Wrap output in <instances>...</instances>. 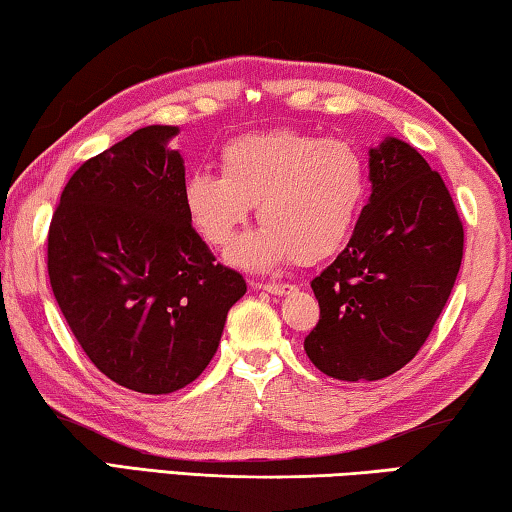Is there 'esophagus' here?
I'll return each instance as SVG.
<instances>
[{
	"label": "esophagus",
	"instance_id": "esophagus-1",
	"mask_svg": "<svg viewBox=\"0 0 512 512\" xmlns=\"http://www.w3.org/2000/svg\"><path fill=\"white\" fill-rule=\"evenodd\" d=\"M251 288L254 290H265V293H272V295H290L295 290V286H290V283H263V281H254L251 283Z\"/></svg>",
	"mask_w": 512,
	"mask_h": 512
}]
</instances>
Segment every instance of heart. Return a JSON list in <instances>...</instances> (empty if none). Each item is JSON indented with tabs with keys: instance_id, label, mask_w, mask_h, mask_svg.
<instances>
[{
	"instance_id": "heart-1",
	"label": "heart",
	"mask_w": 512,
	"mask_h": 512,
	"mask_svg": "<svg viewBox=\"0 0 512 512\" xmlns=\"http://www.w3.org/2000/svg\"><path fill=\"white\" fill-rule=\"evenodd\" d=\"M222 176L192 171L183 185L187 217L210 247L224 249L258 203L261 229L235 242L229 261L254 272L295 258L318 263L355 229L368 194L364 153L345 139L277 130L229 141Z\"/></svg>"
}]
</instances>
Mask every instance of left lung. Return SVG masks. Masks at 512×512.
Listing matches in <instances>:
<instances>
[{"label":"left lung","mask_w":512,"mask_h":512,"mask_svg":"<svg viewBox=\"0 0 512 512\" xmlns=\"http://www.w3.org/2000/svg\"><path fill=\"white\" fill-rule=\"evenodd\" d=\"M371 199L311 281L320 320L306 357L334 380H382L414 359L451 295L465 231L442 176L403 139L368 148Z\"/></svg>","instance_id":"1"}]
</instances>
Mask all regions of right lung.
<instances>
[{"label":"right lung","instance_id":"1","mask_svg":"<svg viewBox=\"0 0 512 512\" xmlns=\"http://www.w3.org/2000/svg\"><path fill=\"white\" fill-rule=\"evenodd\" d=\"M176 125H146L86 160L61 194L47 235L52 293L100 373L139 393L194 382L247 293L215 265L183 203Z\"/></svg>","mask_w":512,"mask_h":512}]
</instances>
